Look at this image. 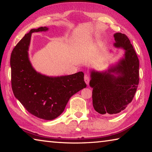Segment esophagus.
<instances>
[{
  "label": "esophagus",
  "mask_w": 152,
  "mask_h": 152,
  "mask_svg": "<svg viewBox=\"0 0 152 152\" xmlns=\"http://www.w3.org/2000/svg\"><path fill=\"white\" fill-rule=\"evenodd\" d=\"M90 80H91V78H90V76L88 75H87V74H85V75H84V81H85L86 84H89Z\"/></svg>",
  "instance_id": "obj_1"
}]
</instances>
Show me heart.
<instances>
[{"label": "heart", "instance_id": "b5f03b06", "mask_svg": "<svg viewBox=\"0 0 152 152\" xmlns=\"http://www.w3.org/2000/svg\"><path fill=\"white\" fill-rule=\"evenodd\" d=\"M78 45H80V43H78Z\"/></svg>", "mask_w": 152, "mask_h": 152}]
</instances>
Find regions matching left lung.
I'll use <instances>...</instances> for the list:
<instances>
[{
    "label": "left lung",
    "instance_id": "8db88e82",
    "mask_svg": "<svg viewBox=\"0 0 152 152\" xmlns=\"http://www.w3.org/2000/svg\"><path fill=\"white\" fill-rule=\"evenodd\" d=\"M116 48L125 50L124 58L107 71L92 70L90 86L92 88V104L100 114H117L132 101L140 78V62L135 51L127 35L114 34Z\"/></svg>",
    "mask_w": 152,
    "mask_h": 152
}]
</instances>
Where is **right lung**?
<instances>
[{"instance_id":"right-lung-1","label":"right lung","mask_w":152,"mask_h":152,"mask_svg":"<svg viewBox=\"0 0 152 152\" xmlns=\"http://www.w3.org/2000/svg\"><path fill=\"white\" fill-rule=\"evenodd\" d=\"M46 27L33 29L12 51L11 85L15 96L25 109L39 119L52 120L61 114L72 96L86 88L84 73L50 77L36 72L28 56L31 33L45 31Z\"/></svg>"}]
</instances>
